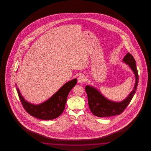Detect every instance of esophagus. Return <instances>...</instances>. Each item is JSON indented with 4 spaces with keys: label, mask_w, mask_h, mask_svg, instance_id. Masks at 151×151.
I'll use <instances>...</instances> for the list:
<instances>
[{
    "label": "esophagus",
    "mask_w": 151,
    "mask_h": 151,
    "mask_svg": "<svg viewBox=\"0 0 151 151\" xmlns=\"http://www.w3.org/2000/svg\"><path fill=\"white\" fill-rule=\"evenodd\" d=\"M78 82H79L80 83H83V82L86 81V77H84V76H83V75H81L78 78Z\"/></svg>",
    "instance_id": "obj_1"
}]
</instances>
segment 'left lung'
Masks as SVG:
<instances>
[{
  "mask_svg": "<svg viewBox=\"0 0 151 151\" xmlns=\"http://www.w3.org/2000/svg\"><path fill=\"white\" fill-rule=\"evenodd\" d=\"M123 61L129 65L135 76L136 82L134 89L124 100L116 102L106 99L93 87L86 86L85 90L88 96L89 107L95 116L106 117L119 115L127 107L135 95L138 83V71L136 66L135 60L131 54L128 53L124 58Z\"/></svg>",
  "mask_w": 151,
  "mask_h": 151,
  "instance_id": "obj_1",
  "label": "left lung"
}]
</instances>
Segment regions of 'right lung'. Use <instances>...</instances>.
<instances>
[{
    "label": "right lung",
    "instance_id": "right-lung-1",
    "mask_svg": "<svg viewBox=\"0 0 151 151\" xmlns=\"http://www.w3.org/2000/svg\"><path fill=\"white\" fill-rule=\"evenodd\" d=\"M77 82V79L67 82L49 99L38 105H33L25 101L18 88L16 89L23 108L29 115L40 119L51 120L58 117L63 113L69 92Z\"/></svg>",
    "mask_w": 151,
    "mask_h": 151
}]
</instances>
